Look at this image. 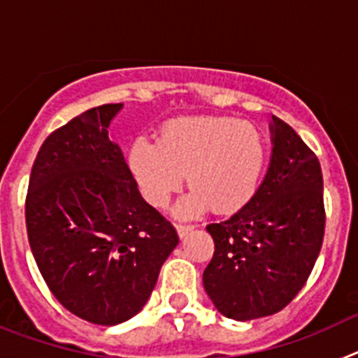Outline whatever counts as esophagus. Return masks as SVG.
I'll return each mask as SVG.
<instances>
[{"instance_id": "obj_1", "label": "esophagus", "mask_w": 358, "mask_h": 358, "mask_svg": "<svg viewBox=\"0 0 358 358\" xmlns=\"http://www.w3.org/2000/svg\"><path fill=\"white\" fill-rule=\"evenodd\" d=\"M177 233H179V236H186L189 233V231H194V226H189V224H177Z\"/></svg>"}]
</instances>
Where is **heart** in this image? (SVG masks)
I'll use <instances>...</instances> for the list:
<instances>
[{
  "label": "heart",
  "mask_w": 358,
  "mask_h": 358,
  "mask_svg": "<svg viewBox=\"0 0 358 358\" xmlns=\"http://www.w3.org/2000/svg\"><path fill=\"white\" fill-rule=\"evenodd\" d=\"M265 145L255 125L227 116H185L159 129L157 141L140 136L129 148V169L148 204L169 206L188 181L177 211L235 213L256 194Z\"/></svg>",
  "instance_id": "b5f03b06"
}]
</instances>
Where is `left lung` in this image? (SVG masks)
Here are the masks:
<instances>
[{"label":"left lung","instance_id":"left-lung-1","mask_svg":"<svg viewBox=\"0 0 358 358\" xmlns=\"http://www.w3.org/2000/svg\"><path fill=\"white\" fill-rule=\"evenodd\" d=\"M273 156L251 201L206 226L215 252L202 281L222 315L267 317L285 308L308 280L324 238L317 156L289 123L273 116Z\"/></svg>","mask_w":358,"mask_h":358}]
</instances>
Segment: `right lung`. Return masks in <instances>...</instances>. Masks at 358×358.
<instances>
[{"mask_svg":"<svg viewBox=\"0 0 358 358\" xmlns=\"http://www.w3.org/2000/svg\"><path fill=\"white\" fill-rule=\"evenodd\" d=\"M120 109L93 107L55 129L37 152L24 202L28 242L48 289L71 314L102 327L143 308L179 243L109 140Z\"/></svg>","mask_w":358,"mask_h":358,"instance_id":"right-lung-1","label":"right lung"}]
</instances>
